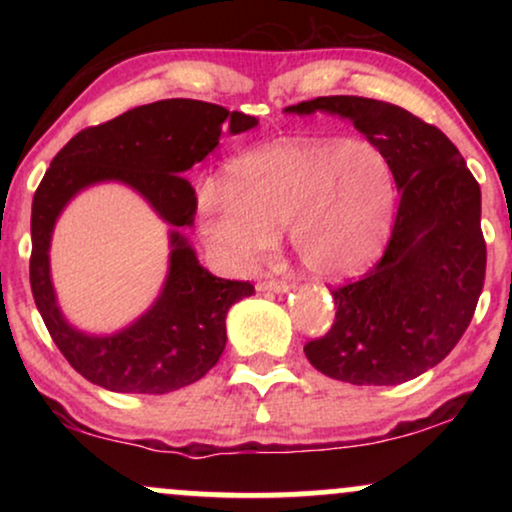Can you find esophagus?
Wrapping results in <instances>:
<instances>
[{
  "label": "esophagus",
  "mask_w": 512,
  "mask_h": 512,
  "mask_svg": "<svg viewBox=\"0 0 512 512\" xmlns=\"http://www.w3.org/2000/svg\"><path fill=\"white\" fill-rule=\"evenodd\" d=\"M291 289L289 282H284V279H268V282H261L258 284V291H272V293H286Z\"/></svg>",
  "instance_id": "34e87169"
}]
</instances>
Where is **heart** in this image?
<instances>
[{
    "instance_id": "heart-1",
    "label": "heart",
    "mask_w": 512,
    "mask_h": 512,
    "mask_svg": "<svg viewBox=\"0 0 512 512\" xmlns=\"http://www.w3.org/2000/svg\"><path fill=\"white\" fill-rule=\"evenodd\" d=\"M396 207L384 153L366 139H282L226 167L198 193V230L219 263L249 270L289 230L314 277H347L380 254Z\"/></svg>"
}]
</instances>
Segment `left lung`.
Segmentation results:
<instances>
[{
	"label": "left lung",
	"instance_id": "8db88e82",
	"mask_svg": "<svg viewBox=\"0 0 512 512\" xmlns=\"http://www.w3.org/2000/svg\"><path fill=\"white\" fill-rule=\"evenodd\" d=\"M284 111L352 121L387 156L401 191L387 249L359 282L331 291L335 321L307 342V361L359 387L419 377L461 340L485 284L478 181L436 125L396 104L331 95Z\"/></svg>",
	"mask_w": 512,
	"mask_h": 512
}]
</instances>
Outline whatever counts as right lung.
<instances>
[{
  "label": "right lung",
  "instance_id": "obj_1",
  "mask_svg": "<svg viewBox=\"0 0 512 512\" xmlns=\"http://www.w3.org/2000/svg\"><path fill=\"white\" fill-rule=\"evenodd\" d=\"M230 135L256 128L254 116L200 100H160L81 130L53 158L32 200L30 284L37 310L62 356L88 382L118 394H170L198 382L226 347V314L254 293L249 282L205 270L181 228L193 226V186L181 177ZM118 180L173 226L171 268L159 298L142 318L111 336H90L61 314L50 282L52 228L83 187Z\"/></svg>",
  "mask_w": 512,
  "mask_h": 512
}]
</instances>
